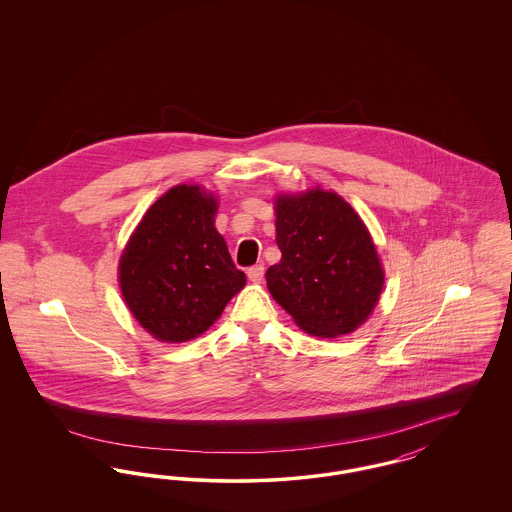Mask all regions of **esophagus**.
I'll list each match as a JSON object with an SVG mask.
<instances>
[{
  "instance_id": "esophagus-1",
  "label": "esophagus",
  "mask_w": 512,
  "mask_h": 512,
  "mask_svg": "<svg viewBox=\"0 0 512 512\" xmlns=\"http://www.w3.org/2000/svg\"><path fill=\"white\" fill-rule=\"evenodd\" d=\"M263 276H265V267H263V265H255V267L247 268V278H249L253 284H261V282H263Z\"/></svg>"
}]
</instances>
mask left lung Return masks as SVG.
I'll return each mask as SVG.
<instances>
[{
  "instance_id": "8db88e82",
  "label": "left lung",
  "mask_w": 512,
  "mask_h": 512,
  "mask_svg": "<svg viewBox=\"0 0 512 512\" xmlns=\"http://www.w3.org/2000/svg\"><path fill=\"white\" fill-rule=\"evenodd\" d=\"M274 203L282 259L268 267V292L311 336L357 330L384 288L365 222L343 197L320 188Z\"/></svg>"
}]
</instances>
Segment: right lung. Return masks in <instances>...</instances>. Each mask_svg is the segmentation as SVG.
Returning <instances> with one entry per match:
<instances>
[{
    "label": "right lung",
    "instance_id": "1",
    "mask_svg": "<svg viewBox=\"0 0 512 512\" xmlns=\"http://www.w3.org/2000/svg\"><path fill=\"white\" fill-rule=\"evenodd\" d=\"M215 215L213 195L199 186H174L147 209L122 251V297L159 341L194 340L245 286Z\"/></svg>",
    "mask_w": 512,
    "mask_h": 512
}]
</instances>
